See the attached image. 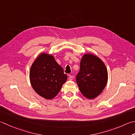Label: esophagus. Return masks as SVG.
Listing matches in <instances>:
<instances>
[{
  "label": "esophagus",
  "mask_w": 135,
  "mask_h": 135,
  "mask_svg": "<svg viewBox=\"0 0 135 135\" xmlns=\"http://www.w3.org/2000/svg\"><path fill=\"white\" fill-rule=\"evenodd\" d=\"M73 78H74V76L73 75H70L69 77H68V80H69L70 81H72L73 80Z\"/></svg>",
  "instance_id": "esophagus-1"
}]
</instances>
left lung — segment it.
<instances>
[{
    "label": "left lung",
    "mask_w": 135,
    "mask_h": 135,
    "mask_svg": "<svg viewBox=\"0 0 135 135\" xmlns=\"http://www.w3.org/2000/svg\"><path fill=\"white\" fill-rule=\"evenodd\" d=\"M76 83L83 95L94 99L104 90L108 81V71L102 61L96 55L85 54L80 62Z\"/></svg>",
    "instance_id": "1"
}]
</instances>
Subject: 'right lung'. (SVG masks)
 <instances>
[{"label": "right lung", "instance_id": "1", "mask_svg": "<svg viewBox=\"0 0 135 135\" xmlns=\"http://www.w3.org/2000/svg\"><path fill=\"white\" fill-rule=\"evenodd\" d=\"M67 80V75L52 55L41 53L31 65V86L37 94L45 99L54 98Z\"/></svg>", "mask_w": 135, "mask_h": 135}]
</instances>
